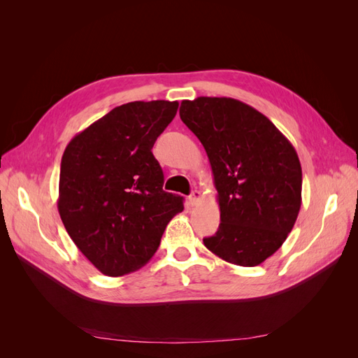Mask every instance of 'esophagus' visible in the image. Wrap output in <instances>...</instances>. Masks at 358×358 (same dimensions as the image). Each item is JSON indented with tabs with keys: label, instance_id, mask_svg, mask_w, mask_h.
<instances>
[{
	"label": "esophagus",
	"instance_id": "34e87169",
	"mask_svg": "<svg viewBox=\"0 0 358 358\" xmlns=\"http://www.w3.org/2000/svg\"><path fill=\"white\" fill-rule=\"evenodd\" d=\"M188 199H189V203H191V204H196V203H199L200 199H201V192L197 191V189L192 191V192L189 194Z\"/></svg>",
	"mask_w": 358,
	"mask_h": 358
}]
</instances>
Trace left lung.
I'll return each instance as SVG.
<instances>
[{"mask_svg": "<svg viewBox=\"0 0 358 358\" xmlns=\"http://www.w3.org/2000/svg\"><path fill=\"white\" fill-rule=\"evenodd\" d=\"M182 122L208 154L221 210L204 246L227 263L262 264L282 246L301 206V166L294 146L268 117L239 100H183Z\"/></svg>", "mask_w": 358, "mask_h": 358, "instance_id": "obj_1", "label": "left lung"}]
</instances>
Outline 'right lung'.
Masks as SVG:
<instances>
[{
  "label": "right lung",
  "instance_id": "obj_1",
  "mask_svg": "<svg viewBox=\"0 0 358 358\" xmlns=\"http://www.w3.org/2000/svg\"><path fill=\"white\" fill-rule=\"evenodd\" d=\"M178 101L115 107L74 136L61 159L58 210L71 241L107 276H124L154 257L183 197L162 189L152 154Z\"/></svg>",
  "mask_w": 358,
  "mask_h": 358
}]
</instances>
